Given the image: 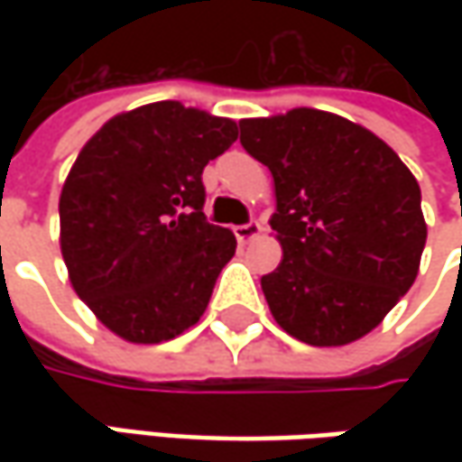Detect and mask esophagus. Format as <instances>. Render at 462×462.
<instances>
[{
  "label": "esophagus",
  "instance_id": "esophagus-1",
  "mask_svg": "<svg viewBox=\"0 0 462 462\" xmlns=\"http://www.w3.org/2000/svg\"><path fill=\"white\" fill-rule=\"evenodd\" d=\"M262 234V223L259 221H249L241 223V226H234V236L239 239V244H249L252 239H257Z\"/></svg>",
  "mask_w": 462,
  "mask_h": 462
}]
</instances>
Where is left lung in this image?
I'll return each instance as SVG.
<instances>
[{
    "label": "left lung",
    "instance_id": "left-lung-1",
    "mask_svg": "<svg viewBox=\"0 0 462 462\" xmlns=\"http://www.w3.org/2000/svg\"><path fill=\"white\" fill-rule=\"evenodd\" d=\"M241 146L273 171L282 246L262 293L313 346L349 345L414 285L427 241L421 189L385 141L346 117L295 107L239 120Z\"/></svg>",
    "mask_w": 462,
    "mask_h": 462
}]
</instances>
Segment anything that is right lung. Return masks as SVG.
I'll return each instance as SVG.
<instances>
[{"label":"right lung","mask_w":462,"mask_h":462,"mask_svg":"<svg viewBox=\"0 0 462 462\" xmlns=\"http://www.w3.org/2000/svg\"><path fill=\"white\" fill-rule=\"evenodd\" d=\"M236 123L174 99L110 117L59 200L69 280L105 327L159 345L200 321L236 236L205 221L203 169Z\"/></svg>","instance_id":"right-lung-1"}]
</instances>
